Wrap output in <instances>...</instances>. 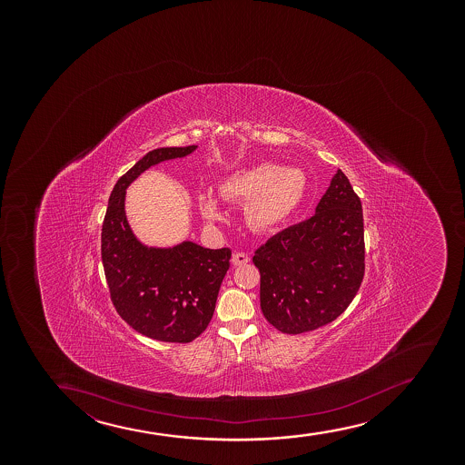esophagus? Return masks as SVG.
I'll list each match as a JSON object with an SVG mask.
<instances>
[{
    "label": "esophagus",
    "mask_w": 465,
    "mask_h": 465,
    "mask_svg": "<svg viewBox=\"0 0 465 465\" xmlns=\"http://www.w3.org/2000/svg\"><path fill=\"white\" fill-rule=\"evenodd\" d=\"M231 261H232V265H235V267H241V265H245L250 262V256L245 252H234Z\"/></svg>",
    "instance_id": "obj_1"
}]
</instances>
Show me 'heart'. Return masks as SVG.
<instances>
[{
    "instance_id": "obj_1",
    "label": "heart",
    "mask_w": 465,
    "mask_h": 465,
    "mask_svg": "<svg viewBox=\"0 0 465 465\" xmlns=\"http://www.w3.org/2000/svg\"><path fill=\"white\" fill-rule=\"evenodd\" d=\"M307 176L299 167H282L276 163H259L226 176L220 193L226 200L248 202L245 219L257 232L281 228L304 198ZM202 215L209 222L222 217L219 200L213 193L198 195Z\"/></svg>"
}]
</instances>
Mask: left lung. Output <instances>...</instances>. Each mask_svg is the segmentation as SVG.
Wrapping results in <instances>:
<instances>
[{
  "mask_svg": "<svg viewBox=\"0 0 465 465\" xmlns=\"http://www.w3.org/2000/svg\"><path fill=\"white\" fill-rule=\"evenodd\" d=\"M363 235L361 202L338 169L315 215L274 235L252 257L268 322L298 335L337 320L363 281Z\"/></svg>",
  "mask_w": 465,
  "mask_h": 465,
  "instance_id": "left-lung-1",
  "label": "left lung"
}]
</instances>
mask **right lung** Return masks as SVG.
<instances>
[{"instance_id": "right-lung-1", "label": "right lung", "mask_w": 465, "mask_h": 465, "mask_svg": "<svg viewBox=\"0 0 465 465\" xmlns=\"http://www.w3.org/2000/svg\"><path fill=\"white\" fill-rule=\"evenodd\" d=\"M195 149L160 147L145 153L113 187L102 224V263L113 305L128 326L158 341L191 342L208 327L231 250H209L191 241L145 245L128 223L125 191L150 167Z\"/></svg>"}]
</instances>
